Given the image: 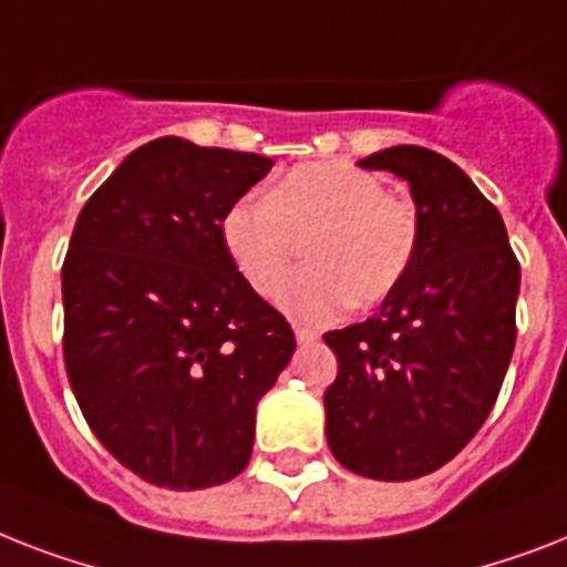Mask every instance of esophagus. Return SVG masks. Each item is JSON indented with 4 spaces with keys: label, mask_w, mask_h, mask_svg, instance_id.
Here are the masks:
<instances>
[{
    "label": "esophagus",
    "mask_w": 567,
    "mask_h": 567,
    "mask_svg": "<svg viewBox=\"0 0 567 567\" xmlns=\"http://www.w3.org/2000/svg\"><path fill=\"white\" fill-rule=\"evenodd\" d=\"M317 338H320L317 331H311V329H297V343H299V347H308V343H315Z\"/></svg>",
    "instance_id": "34e87169"
}]
</instances>
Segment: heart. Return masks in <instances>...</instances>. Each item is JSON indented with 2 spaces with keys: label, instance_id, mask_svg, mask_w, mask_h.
<instances>
[{
  "label": "heart",
  "instance_id": "obj_1",
  "mask_svg": "<svg viewBox=\"0 0 567 567\" xmlns=\"http://www.w3.org/2000/svg\"><path fill=\"white\" fill-rule=\"evenodd\" d=\"M220 238L241 279L279 297L301 244L312 268L282 293L299 323H329L352 306H375L399 288L419 247L416 206L390 195L349 159L293 165L265 195H247L220 220Z\"/></svg>",
  "mask_w": 567,
  "mask_h": 567
}]
</instances>
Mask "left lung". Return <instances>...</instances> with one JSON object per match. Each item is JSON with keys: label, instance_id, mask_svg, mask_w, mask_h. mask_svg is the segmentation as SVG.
Listing matches in <instances>:
<instances>
[{"label": "left lung", "instance_id": "8db88e82", "mask_svg": "<svg viewBox=\"0 0 567 567\" xmlns=\"http://www.w3.org/2000/svg\"><path fill=\"white\" fill-rule=\"evenodd\" d=\"M358 165L408 179L419 247L370 320L323 334L338 355L326 436L349 472L413 481L489 416L513 358L522 268L501 212L443 154L395 145Z\"/></svg>", "mask_w": 567, "mask_h": 567}]
</instances>
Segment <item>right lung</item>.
I'll return each mask as SVG.
<instances>
[{
  "label": "right lung",
  "instance_id": "add662e5",
  "mask_svg": "<svg viewBox=\"0 0 567 567\" xmlns=\"http://www.w3.org/2000/svg\"><path fill=\"white\" fill-rule=\"evenodd\" d=\"M270 168L268 156L163 136L124 156L69 238V384L99 443L154 486L241 475L256 404L297 349L220 238L229 206Z\"/></svg>",
  "mask_w": 567,
  "mask_h": 567
}]
</instances>
